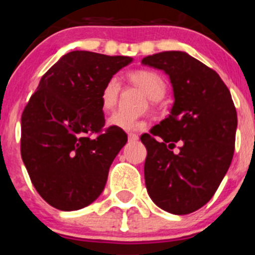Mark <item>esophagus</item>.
I'll use <instances>...</instances> for the list:
<instances>
[{"label": "esophagus", "instance_id": "34e87169", "mask_svg": "<svg viewBox=\"0 0 255 255\" xmlns=\"http://www.w3.org/2000/svg\"><path fill=\"white\" fill-rule=\"evenodd\" d=\"M128 138H129V141L139 140V136L136 134H134V132H129V134H128Z\"/></svg>", "mask_w": 255, "mask_h": 255}]
</instances>
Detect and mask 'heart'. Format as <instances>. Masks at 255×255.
Masks as SVG:
<instances>
[{
  "mask_svg": "<svg viewBox=\"0 0 255 255\" xmlns=\"http://www.w3.org/2000/svg\"><path fill=\"white\" fill-rule=\"evenodd\" d=\"M129 82L132 85L138 87L141 92L150 100V102H157L166 93V82L164 79L155 71L150 70H136L128 75ZM120 94V83L117 78H110L101 91V107L105 112L114 110L117 103V98ZM108 124L115 128L132 131V130H140L144 128L143 121L128 117L123 114H115L110 117Z\"/></svg>",
  "mask_w": 255,
  "mask_h": 255,
  "instance_id": "obj_1",
  "label": "heart"
}]
</instances>
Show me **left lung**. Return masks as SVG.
I'll return each instance as SVG.
<instances>
[{"label":"left lung","mask_w":255,"mask_h":255,"mask_svg":"<svg viewBox=\"0 0 255 255\" xmlns=\"http://www.w3.org/2000/svg\"><path fill=\"white\" fill-rule=\"evenodd\" d=\"M141 64L163 70L173 91L170 115L153 126L152 135L140 136L145 186L159 208L188 215L208 203L231 164L235 106L220 75L186 52H159Z\"/></svg>","instance_id":"1"}]
</instances>
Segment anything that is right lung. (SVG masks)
Returning a JSON list of instances; mask_svg holds the SVG:
<instances>
[{
    "instance_id": "1",
    "label": "right lung",
    "mask_w": 255,
    "mask_h": 255,
    "mask_svg": "<svg viewBox=\"0 0 255 255\" xmlns=\"http://www.w3.org/2000/svg\"><path fill=\"white\" fill-rule=\"evenodd\" d=\"M132 57L89 51L64 55L42 76L21 115V158L31 182L49 206L78 211L103 191L123 129L102 132L101 91ZM98 133L97 138L91 134Z\"/></svg>"
}]
</instances>
